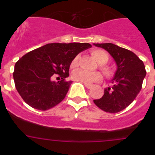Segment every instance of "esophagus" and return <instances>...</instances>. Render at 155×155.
<instances>
[{"label": "esophagus", "instance_id": "34e87169", "mask_svg": "<svg viewBox=\"0 0 155 155\" xmlns=\"http://www.w3.org/2000/svg\"><path fill=\"white\" fill-rule=\"evenodd\" d=\"M84 85H85V87H87V89H90V88H91V87H92V85L89 84H84Z\"/></svg>", "mask_w": 155, "mask_h": 155}]
</instances>
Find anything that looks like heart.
<instances>
[{"mask_svg":"<svg viewBox=\"0 0 155 155\" xmlns=\"http://www.w3.org/2000/svg\"><path fill=\"white\" fill-rule=\"evenodd\" d=\"M91 55L98 61V64H100V68L103 71V73L106 76H110L112 74V70L109 67L104 64L109 61V56L107 53L103 50H94L91 52ZM78 61L79 56H75L73 60L71 61V65H70L71 69H74L78 66ZM72 78L74 80L77 81L83 82L85 84H91V83L102 80V76L99 72H88V71H84V70H79V71H75L72 75Z\"/></svg>","mask_w":155,"mask_h":155,"instance_id":"heart-1","label":"heart"}]
</instances>
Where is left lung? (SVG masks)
Returning a JSON list of instances; mask_svg holds the SVG:
<instances>
[{"mask_svg":"<svg viewBox=\"0 0 155 155\" xmlns=\"http://www.w3.org/2000/svg\"><path fill=\"white\" fill-rule=\"evenodd\" d=\"M94 45L106 50L117 66L112 86L106 87L102 98L94 100V103L106 113H119L130 105L141 90L146 76L144 64L132 51L113 43Z\"/></svg>","mask_w":155,"mask_h":155,"instance_id":"8db88e82","label":"left lung"}]
</instances>
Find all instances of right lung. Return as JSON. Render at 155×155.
I'll return each mask as SVG.
<instances>
[{
  "mask_svg": "<svg viewBox=\"0 0 155 155\" xmlns=\"http://www.w3.org/2000/svg\"><path fill=\"white\" fill-rule=\"evenodd\" d=\"M91 47L87 42L49 43L28 52L15 65L13 78L18 92L34 109L45 111L56 106L72 83L66 81L71 61ZM57 74L61 81H53Z\"/></svg>",
  "mask_w": 155,
  "mask_h": 155,
  "instance_id": "obj_1",
  "label": "right lung"
}]
</instances>
